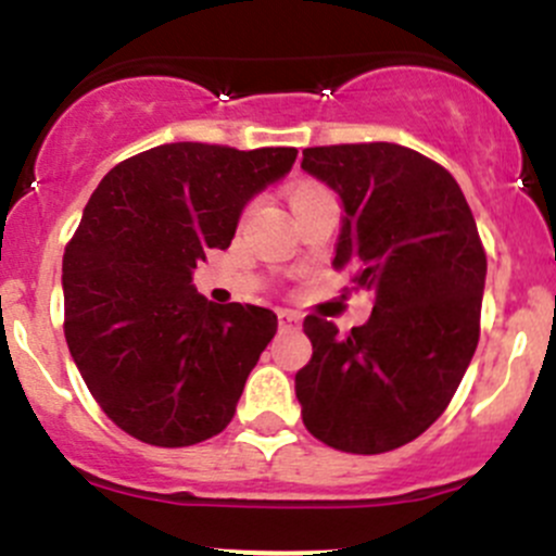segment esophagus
<instances>
[{"mask_svg": "<svg viewBox=\"0 0 556 556\" xmlns=\"http://www.w3.org/2000/svg\"><path fill=\"white\" fill-rule=\"evenodd\" d=\"M277 319H279V328H282V330H293V328H299V325H301V314L293 312V309H279Z\"/></svg>", "mask_w": 556, "mask_h": 556, "instance_id": "obj_1", "label": "esophagus"}]
</instances>
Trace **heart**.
<instances>
[{"label": "heart", "mask_w": 556, "mask_h": 556, "mask_svg": "<svg viewBox=\"0 0 556 556\" xmlns=\"http://www.w3.org/2000/svg\"><path fill=\"white\" fill-rule=\"evenodd\" d=\"M301 190H312V188H299V190H295V193H301ZM295 193H293V195H295Z\"/></svg>", "instance_id": "obj_1"}]
</instances>
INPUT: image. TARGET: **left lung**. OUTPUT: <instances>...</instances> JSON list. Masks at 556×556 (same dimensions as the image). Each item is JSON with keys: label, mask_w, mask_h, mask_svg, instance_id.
Segmentation results:
<instances>
[{"label": "left lung", "mask_w": 556, "mask_h": 556, "mask_svg": "<svg viewBox=\"0 0 556 556\" xmlns=\"http://www.w3.org/2000/svg\"><path fill=\"white\" fill-rule=\"evenodd\" d=\"M301 169L344 204L333 266H350L355 288L374 293L368 323L346 336L304 319L312 361L295 374L301 417L333 450H397L444 414L479 344V228L457 179L412 148H306Z\"/></svg>", "instance_id": "obj_1"}]
</instances>
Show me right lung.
<instances>
[{"label": "right lung", "mask_w": 556, "mask_h": 556, "mask_svg": "<svg viewBox=\"0 0 556 556\" xmlns=\"http://www.w3.org/2000/svg\"><path fill=\"white\" fill-rule=\"evenodd\" d=\"M295 155L159 144L93 190L64 252V336L102 412L134 439L193 446L233 419L277 314L212 304L190 285L193 268L231 244L247 201Z\"/></svg>", "instance_id": "right-lung-1"}]
</instances>
